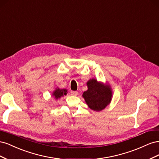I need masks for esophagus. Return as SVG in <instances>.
<instances>
[{
	"label": "esophagus",
	"instance_id": "obj_1",
	"mask_svg": "<svg viewBox=\"0 0 159 159\" xmlns=\"http://www.w3.org/2000/svg\"><path fill=\"white\" fill-rule=\"evenodd\" d=\"M71 95H74V96H76V95H78V91H71Z\"/></svg>",
	"mask_w": 159,
	"mask_h": 159
}]
</instances>
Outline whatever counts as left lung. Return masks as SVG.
Returning a JSON list of instances; mask_svg holds the SVG:
<instances>
[{
    "label": "left lung",
    "instance_id": "left-lung-1",
    "mask_svg": "<svg viewBox=\"0 0 159 159\" xmlns=\"http://www.w3.org/2000/svg\"><path fill=\"white\" fill-rule=\"evenodd\" d=\"M88 89L82 96L88 107L95 111H99L110 103L112 98V90L109 85L98 82L95 79H91L87 82Z\"/></svg>",
    "mask_w": 159,
    "mask_h": 159
}]
</instances>
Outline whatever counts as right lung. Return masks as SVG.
I'll use <instances>...</instances> for the list:
<instances>
[{
    "label": "right lung",
    "mask_w": 159,
    "mask_h": 159,
    "mask_svg": "<svg viewBox=\"0 0 159 159\" xmlns=\"http://www.w3.org/2000/svg\"><path fill=\"white\" fill-rule=\"evenodd\" d=\"M67 93H68V90L66 89L56 88V90H54V92H53L52 95L54 96L56 99H57L61 97H63L64 95H67Z\"/></svg>",
    "instance_id": "add662e5"
}]
</instances>
